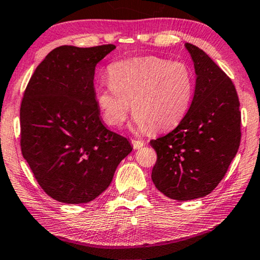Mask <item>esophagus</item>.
Listing matches in <instances>:
<instances>
[{
    "instance_id": "34e87169",
    "label": "esophagus",
    "mask_w": 260,
    "mask_h": 260,
    "mask_svg": "<svg viewBox=\"0 0 260 260\" xmlns=\"http://www.w3.org/2000/svg\"><path fill=\"white\" fill-rule=\"evenodd\" d=\"M132 145H133L134 149H140L145 146V142L141 141V140H132Z\"/></svg>"
}]
</instances>
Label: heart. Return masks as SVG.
Segmentation results:
<instances>
[{
    "instance_id": "1",
    "label": "heart",
    "mask_w": 260,
    "mask_h": 260,
    "mask_svg": "<svg viewBox=\"0 0 260 260\" xmlns=\"http://www.w3.org/2000/svg\"><path fill=\"white\" fill-rule=\"evenodd\" d=\"M109 84L96 88L94 97L105 122L120 127L131 110L141 132L164 131L186 114L194 92V76L182 61L148 55L115 61L108 68Z\"/></svg>"
}]
</instances>
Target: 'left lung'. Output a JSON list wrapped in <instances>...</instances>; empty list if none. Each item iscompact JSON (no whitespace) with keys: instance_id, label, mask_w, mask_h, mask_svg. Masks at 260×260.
<instances>
[{"instance_id":"left-lung-1","label":"left lung","mask_w":260,"mask_h":260,"mask_svg":"<svg viewBox=\"0 0 260 260\" xmlns=\"http://www.w3.org/2000/svg\"><path fill=\"white\" fill-rule=\"evenodd\" d=\"M194 63L191 106L170 133L151 140L157 152L151 179L174 200L211 193L223 178L241 142L240 101L232 80L206 53L185 44Z\"/></svg>"}]
</instances>
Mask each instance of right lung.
Segmentation results:
<instances>
[{"instance_id":"obj_1","label":"right lung","mask_w":260,"mask_h":260,"mask_svg":"<svg viewBox=\"0 0 260 260\" xmlns=\"http://www.w3.org/2000/svg\"><path fill=\"white\" fill-rule=\"evenodd\" d=\"M114 45L60 46L28 81L20 105V148L35 178L60 203L85 204L102 194L132 151L108 129L94 97V68Z\"/></svg>"}]
</instances>
